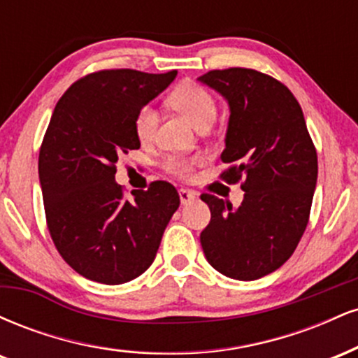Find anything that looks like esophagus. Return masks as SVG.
<instances>
[{"mask_svg":"<svg viewBox=\"0 0 358 358\" xmlns=\"http://www.w3.org/2000/svg\"><path fill=\"white\" fill-rule=\"evenodd\" d=\"M178 195H180V202H182V205H187V203H190L192 200H195L196 193L192 190H187V188H180Z\"/></svg>","mask_w":358,"mask_h":358,"instance_id":"34e87169","label":"esophagus"}]
</instances>
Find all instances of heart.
<instances>
[{
	"label": "heart",
	"mask_w": 358,
	"mask_h": 358,
	"mask_svg": "<svg viewBox=\"0 0 358 358\" xmlns=\"http://www.w3.org/2000/svg\"><path fill=\"white\" fill-rule=\"evenodd\" d=\"M173 109L182 113L192 121L196 129H208L217 116V102L207 89L195 82H185L178 85L168 97ZM158 127V113L151 106H143L134 116V133L141 143H151L155 139ZM199 158H185V156H171L166 159L165 168L171 175L180 178H190L193 166Z\"/></svg>",
	"instance_id": "obj_1"
}]
</instances>
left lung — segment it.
<instances>
[{
    "label": "left lung",
    "instance_id": "8db88e82",
    "mask_svg": "<svg viewBox=\"0 0 358 358\" xmlns=\"http://www.w3.org/2000/svg\"><path fill=\"white\" fill-rule=\"evenodd\" d=\"M227 101V183L242 180L237 208L203 193L210 222L200 234L203 254L224 276L254 281L291 257L305 232L318 176V158L296 97L285 84L252 69L199 77Z\"/></svg>",
    "mask_w": 358,
    "mask_h": 358
}]
</instances>
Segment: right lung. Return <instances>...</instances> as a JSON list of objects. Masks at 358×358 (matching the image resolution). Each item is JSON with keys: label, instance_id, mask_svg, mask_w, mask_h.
Listing matches in <instances>:
<instances>
[{"label": "right lung", "instance_id": "obj_1", "mask_svg": "<svg viewBox=\"0 0 358 358\" xmlns=\"http://www.w3.org/2000/svg\"><path fill=\"white\" fill-rule=\"evenodd\" d=\"M176 71H99L65 90L38 156L45 215L64 261L80 276L122 285L153 264L180 205L168 182L126 200L116 183L119 156L141 146L134 116L175 80Z\"/></svg>", "mask_w": 358, "mask_h": 358}]
</instances>
